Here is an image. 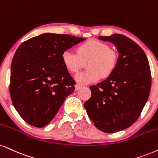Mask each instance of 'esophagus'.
I'll return each instance as SVG.
<instances>
[{
	"mask_svg": "<svg viewBox=\"0 0 158 158\" xmlns=\"http://www.w3.org/2000/svg\"><path fill=\"white\" fill-rule=\"evenodd\" d=\"M80 88H81V85H77L75 86V89H76V90H79V89Z\"/></svg>",
	"mask_w": 158,
	"mask_h": 158,
	"instance_id": "34e87169",
	"label": "esophagus"
}]
</instances>
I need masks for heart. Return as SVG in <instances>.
<instances>
[{
	"label": "heart",
	"mask_w": 158,
	"mask_h": 158,
	"mask_svg": "<svg viewBox=\"0 0 158 158\" xmlns=\"http://www.w3.org/2000/svg\"><path fill=\"white\" fill-rule=\"evenodd\" d=\"M62 61L64 68L72 73H77L87 61L88 71L78 73L76 80L80 85H89L98 81L102 76L107 78L113 73L117 66L118 54L107 43L91 40L78 45L77 54L64 51Z\"/></svg>",
	"instance_id": "obj_1"
}]
</instances>
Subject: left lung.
I'll return each instance as SVG.
<instances>
[{
    "label": "left lung",
    "instance_id": "left-lung-1",
    "mask_svg": "<svg viewBox=\"0 0 158 158\" xmlns=\"http://www.w3.org/2000/svg\"><path fill=\"white\" fill-rule=\"evenodd\" d=\"M99 39L116 45L118 61L110 77L90 87L91 97L84 107L98 130L113 133L138 120L149 98L152 76L146 55L133 40L121 34Z\"/></svg>",
    "mask_w": 158,
    "mask_h": 158
}]
</instances>
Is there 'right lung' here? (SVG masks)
Here are the masks:
<instances>
[{"label": "right lung", "instance_id": "add662e5", "mask_svg": "<svg viewBox=\"0 0 158 158\" xmlns=\"http://www.w3.org/2000/svg\"><path fill=\"white\" fill-rule=\"evenodd\" d=\"M85 38L45 33L23 42L13 56L9 93L19 115L28 124L43 127L54 118L76 81L62 54Z\"/></svg>", "mask_w": 158, "mask_h": 158}]
</instances>
